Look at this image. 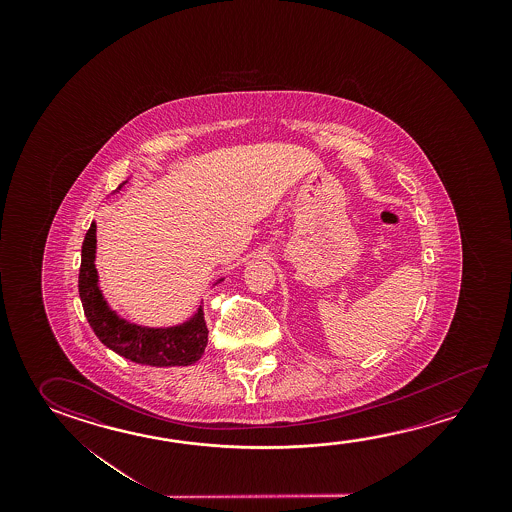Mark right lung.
I'll return each instance as SVG.
<instances>
[{
    "mask_svg": "<svg viewBox=\"0 0 512 512\" xmlns=\"http://www.w3.org/2000/svg\"><path fill=\"white\" fill-rule=\"evenodd\" d=\"M126 182L119 185V191ZM96 259V223L85 234L82 244V264L78 275V293L84 305L85 318L101 343L128 361L144 366H189L202 357L209 330L203 319L202 307L182 325L168 328L141 327L119 318L105 302L98 285ZM221 282V280H218Z\"/></svg>",
    "mask_w": 512,
    "mask_h": 512,
    "instance_id": "1",
    "label": "right lung"
}]
</instances>
